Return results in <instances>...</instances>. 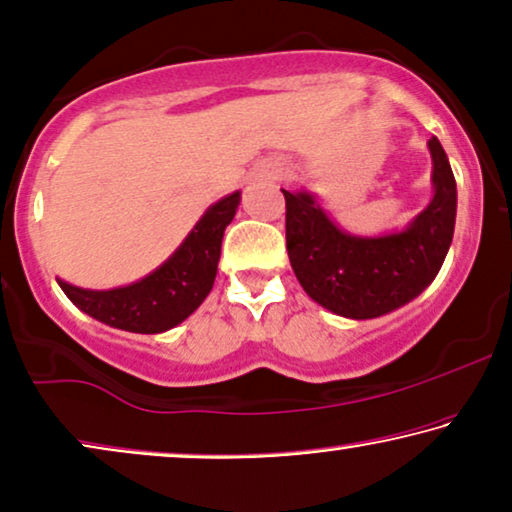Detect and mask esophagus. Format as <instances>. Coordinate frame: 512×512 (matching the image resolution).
Wrapping results in <instances>:
<instances>
[{"label":"esophagus","instance_id":"obj_1","mask_svg":"<svg viewBox=\"0 0 512 512\" xmlns=\"http://www.w3.org/2000/svg\"><path fill=\"white\" fill-rule=\"evenodd\" d=\"M284 170H286V167L282 163H275L272 167H268V172H265V174H268L270 179H279L284 174Z\"/></svg>","mask_w":512,"mask_h":512}]
</instances>
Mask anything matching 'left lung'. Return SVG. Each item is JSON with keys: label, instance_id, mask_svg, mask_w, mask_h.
Instances as JSON below:
<instances>
[{"label": "left lung", "instance_id": "obj_1", "mask_svg": "<svg viewBox=\"0 0 512 512\" xmlns=\"http://www.w3.org/2000/svg\"><path fill=\"white\" fill-rule=\"evenodd\" d=\"M431 205L408 230L352 237L331 223L307 193H284L286 249L307 296L340 317L375 319L419 296L443 265L454 235L457 181L436 137Z\"/></svg>", "mask_w": 512, "mask_h": 512}]
</instances>
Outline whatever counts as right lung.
<instances>
[{"instance_id": "obj_1", "label": "right lung", "mask_w": 512, "mask_h": 512, "mask_svg": "<svg viewBox=\"0 0 512 512\" xmlns=\"http://www.w3.org/2000/svg\"><path fill=\"white\" fill-rule=\"evenodd\" d=\"M240 193L207 209L170 261L142 282L114 291H86L58 282L72 303L102 324L132 333H163L198 310L212 291L223 230L233 221Z\"/></svg>"}]
</instances>
